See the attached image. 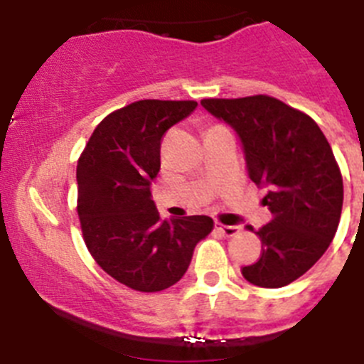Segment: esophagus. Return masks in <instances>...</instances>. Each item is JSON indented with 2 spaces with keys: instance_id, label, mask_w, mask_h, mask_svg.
I'll list each match as a JSON object with an SVG mask.
<instances>
[{
  "instance_id": "1",
  "label": "esophagus",
  "mask_w": 364,
  "mask_h": 364,
  "mask_svg": "<svg viewBox=\"0 0 364 364\" xmlns=\"http://www.w3.org/2000/svg\"><path fill=\"white\" fill-rule=\"evenodd\" d=\"M217 230L220 231L222 235H226V237H235V235L240 231V226H226V224L217 222Z\"/></svg>"
}]
</instances>
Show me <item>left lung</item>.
Instances as JSON below:
<instances>
[{"instance_id": "left-lung-1", "label": "left lung", "mask_w": 364, "mask_h": 364, "mask_svg": "<svg viewBox=\"0 0 364 364\" xmlns=\"http://www.w3.org/2000/svg\"><path fill=\"white\" fill-rule=\"evenodd\" d=\"M202 107L237 133L247 176L266 188L272 222L257 235L262 255L244 266L247 282L282 288L308 272L333 240L343 176L326 136L308 114L266 95L208 98Z\"/></svg>"}]
</instances>
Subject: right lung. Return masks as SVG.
Masks as SVG:
<instances>
[{
	"mask_svg": "<svg viewBox=\"0 0 364 364\" xmlns=\"http://www.w3.org/2000/svg\"><path fill=\"white\" fill-rule=\"evenodd\" d=\"M197 102L140 100L111 112L76 167L78 217L98 266L136 291H160L188 272L195 246L213 230L205 215L162 220L151 198L164 133Z\"/></svg>",
	"mask_w": 364,
	"mask_h": 364,
	"instance_id": "add662e5",
	"label": "right lung"
}]
</instances>
